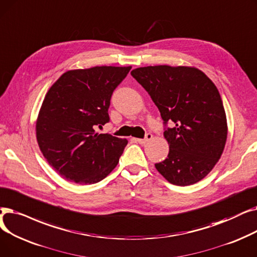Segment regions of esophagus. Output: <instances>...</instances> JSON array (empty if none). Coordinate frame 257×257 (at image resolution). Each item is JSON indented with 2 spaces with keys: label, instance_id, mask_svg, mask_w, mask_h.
Listing matches in <instances>:
<instances>
[{
  "label": "esophagus",
  "instance_id": "1",
  "mask_svg": "<svg viewBox=\"0 0 257 257\" xmlns=\"http://www.w3.org/2000/svg\"><path fill=\"white\" fill-rule=\"evenodd\" d=\"M152 139H153V135L149 133V134H146L144 139H137V142L140 143V144H145V143H148L149 141H151Z\"/></svg>",
  "mask_w": 257,
  "mask_h": 257
}]
</instances>
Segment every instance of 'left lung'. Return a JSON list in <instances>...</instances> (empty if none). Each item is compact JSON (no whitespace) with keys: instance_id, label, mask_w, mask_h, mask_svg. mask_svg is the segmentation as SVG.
<instances>
[{"instance_id":"8db88e82","label":"left lung","mask_w":257,"mask_h":257,"mask_svg":"<svg viewBox=\"0 0 257 257\" xmlns=\"http://www.w3.org/2000/svg\"><path fill=\"white\" fill-rule=\"evenodd\" d=\"M164 120L168 157L156 168L169 183L191 185L208 175L227 141V117L221 95L204 72L188 66H149L131 72Z\"/></svg>"}]
</instances>
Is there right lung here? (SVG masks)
I'll use <instances>...</instances> for the list:
<instances>
[{"label":"right lung","instance_id":"right-lung-1","mask_svg":"<svg viewBox=\"0 0 257 257\" xmlns=\"http://www.w3.org/2000/svg\"><path fill=\"white\" fill-rule=\"evenodd\" d=\"M131 69L69 70L48 90L36 119V140L47 162L64 179L94 184L117 166L127 140L95 128L108 122L113 91Z\"/></svg>","mask_w":257,"mask_h":257}]
</instances>
